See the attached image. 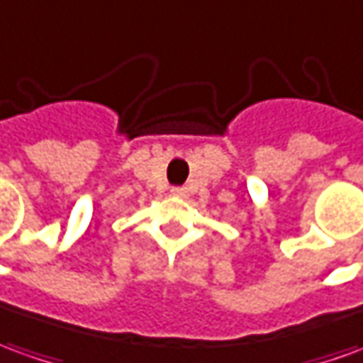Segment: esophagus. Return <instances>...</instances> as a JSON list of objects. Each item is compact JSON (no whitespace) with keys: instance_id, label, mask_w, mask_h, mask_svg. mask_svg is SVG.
I'll return each instance as SVG.
<instances>
[{"instance_id":"34e87169","label":"esophagus","mask_w":363,"mask_h":363,"mask_svg":"<svg viewBox=\"0 0 363 363\" xmlns=\"http://www.w3.org/2000/svg\"><path fill=\"white\" fill-rule=\"evenodd\" d=\"M172 196L174 197H187L186 187H172Z\"/></svg>"}]
</instances>
